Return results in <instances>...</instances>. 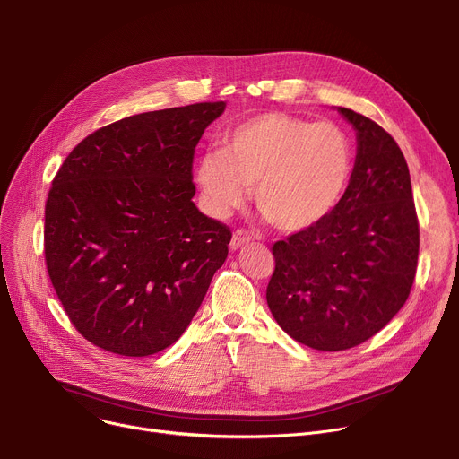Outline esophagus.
<instances>
[{
    "mask_svg": "<svg viewBox=\"0 0 459 459\" xmlns=\"http://www.w3.org/2000/svg\"><path fill=\"white\" fill-rule=\"evenodd\" d=\"M252 242V237L246 233L244 230H237L235 233H233V237H231V242H230V248L235 252V250H240L242 246H246V244H250Z\"/></svg>",
    "mask_w": 459,
    "mask_h": 459,
    "instance_id": "esophagus-1",
    "label": "esophagus"
}]
</instances>
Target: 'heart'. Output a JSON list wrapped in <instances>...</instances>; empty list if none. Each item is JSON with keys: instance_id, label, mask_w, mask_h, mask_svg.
I'll list each match as a JSON object with an SVG mask.
<instances>
[{"instance_id": "1", "label": "heart", "mask_w": 459, "mask_h": 459, "mask_svg": "<svg viewBox=\"0 0 459 459\" xmlns=\"http://www.w3.org/2000/svg\"><path fill=\"white\" fill-rule=\"evenodd\" d=\"M352 169V145L331 121L259 114L233 126L222 151L204 154L195 170L207 211L226 219L248 200L287 233L322 222L340 202Z\"/></svg>"}]
</instances>
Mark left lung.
Returning a JSON list of instances; mask_svg holds the SVG:
<instances>
[{"label":"left lung","mask_w":459,"mask_h":459,"mask_svg":"<svg viewBox=\"0 0 459 459\" xmlns=\"http://www.w3.org/2000/svg\"><path fill=\"white\" fill-rule=\"evenodd\" d=\"M357 130L349 186L316 226L272 246L270 312L289 336L318 351H343L375 336L410 296L419 222L410 170L395 139L349 108Z\"/></svg>","instance_id":"1"}]
</instances>
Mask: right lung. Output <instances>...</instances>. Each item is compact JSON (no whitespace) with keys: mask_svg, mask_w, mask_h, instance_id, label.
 <instances>
[{"mask_svg":"<svg viewBox=\"0 0 459 459\" xmlns=\"http://www.w3.org/2000/svg\"><path fill=\"white\" fill-rule=\"evenodd\" d=\"M226 102L137 114L84 137L46 202L44 250L69 322L93 345L149 357L178 340L231 231L193 202V156Z\"/></svg>","mask_w":459,"mask_h":459,"instance_id":"obj_1","label":"right lung"}]
</instances>
